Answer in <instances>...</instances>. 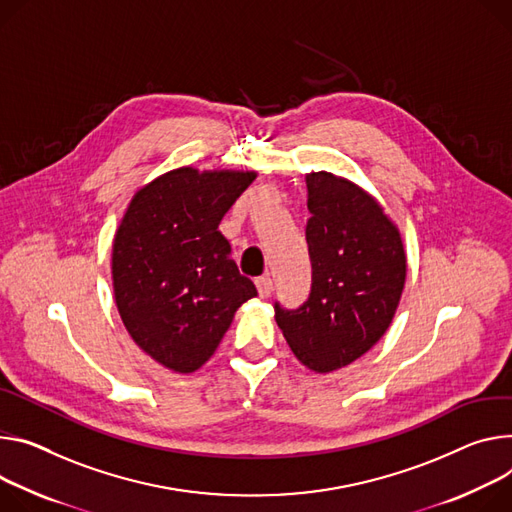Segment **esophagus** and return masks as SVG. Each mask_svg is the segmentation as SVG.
Returning a JSON list of instances; mask_svg holds the SVG:
<instances>
[{"label": "esophagus", "mask_w": 512, "mask_h": 512, "mask_svg": "<svg viewBox=\"0 0 512 512\" xmlns=\"http://www.w3.org/2000/svg\"><path fill=\"white\" fill-rule=\"evenodd\" d=\"M255 286H257V292H259V296H261V298H267V296H271V292H273V282H271V277H269V275H261V277H257V280H255Z\"/></svg>", "instance_id": "obj_1"}]
</instances>
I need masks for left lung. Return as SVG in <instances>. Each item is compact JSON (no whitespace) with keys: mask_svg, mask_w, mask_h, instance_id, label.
I'll return each instance as SVG.
<instances>
[{"mask_svg":"<svg viewBox=\"0 0 512 512\" xmlns=\"http://www.w3.org/2000/svg\"><path fill=\"white\" fill-rule=\"evenodd\" d=\"M306 185L310 294L298 308H273L294 355L324 374L349 365L386 333L406 257L396 226L355 183L318 171L306 175Z\"/></svg>","mask_w":512,"mask_h":512,"instance_id":"obj_1","label":"left lung"}]
</instances>
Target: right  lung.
Masks as SVG:
<instances>
[{"label": "right lung", "instance_id": "obj_1", "mask_svg": "<svg viewBox=\"0 0 512 512\" xmlns=\"http://www.w3.org/2000/svg\"><path fill=\"white\" fill-rule=\"evenodd\" d=\"M253 171H169L132 198L114 239L112 277L122 322L161 365L202 367L237 308L257 296L218 224Z\"/></svg>", "mask_w": 512, "mask_h": 512}]
</instances>
